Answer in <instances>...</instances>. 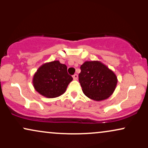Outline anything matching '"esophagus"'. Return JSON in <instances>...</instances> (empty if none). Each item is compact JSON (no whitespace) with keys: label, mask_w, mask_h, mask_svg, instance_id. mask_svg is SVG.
Returning a JSON list of instances; mask_svg holds the SVG:
<instances>
[{"label":"esophagus","mask_w":148,"mask_h":148,"mask_svg":"<svg viewBox=\"0 0 148 148\" xmlns=\"http://www.w3.org/2000/svg\"><path fill=\"white\" fill-rule=\"evenodd\" d=\"M73 79H74V80H77L78 79V75L76 74H74V76H73Z\"/></svg>","instance_id":"34e87169"}]
</instances>
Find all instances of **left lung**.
<instances>
[{"label": "left lung", "mask_w": 148, "mask_h": 148, "mask_svg": "<svg viewBox=\"0 0 148 148\" xmlns=\"http://www.w3.org/2000/svg\"><path fill=\"white\" fill-rule=\"evenodd\" d=\"M79 81L84 95L95 101L109 97L116 88L115 73L100 61H86L81 66Z\"/></svg>", "instance_id": "8db88e82"}]
</instances>
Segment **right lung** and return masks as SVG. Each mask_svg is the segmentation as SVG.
I'll return each instance as SVG.
<instances>
[{
  "label": "right lung",
  "instance_id": "add662e5",
  "mask_svg": "<svg viewBox=\"0 0 148 148\" xmlns=\"http://www.w3.org/2000/svg\"><path fill=\"white\" fill-rule=\"evenodd\" d=\"M72 80L67 73V66L54 60L39 67L33 76V84L35 90L42 96L55 98L64 93Z\"/></svg>",
  "mask_w": 148,
  "mask_h": 148
}]
</instances>
